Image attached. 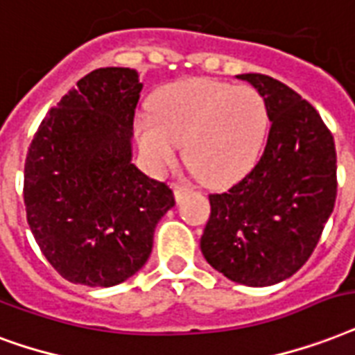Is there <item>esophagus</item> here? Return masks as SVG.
Wrapping results in <instances>:
<instances>
[{"instance_id": "34e87169", "label": "esophagus", "mask_w": 355, "mask_h": 355, "mask_svg": "<svg viewBox=\"0 0 355 355\" xmlns=\"http://www.w3.org/2000/svg\"><path fill=\"white\" fill-rule=\"evenodd\" d=\"M173 193H175V199H177V201H180L184 196H188L189 188L180 182H175L173 184Z\"/></svg>"}]
</instances>
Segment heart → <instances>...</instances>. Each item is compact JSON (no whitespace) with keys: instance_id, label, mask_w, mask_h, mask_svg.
Instances as JSON below:
<instances>
[{"instance_id":"1","label":"heart","mask_w":355,"mask_h":355,"mask_svg":"<svg viewBox=\"0 0 355 355\" xmlns=\"http://www.w3.org/2000/svg\"><path fill=\"white\" fill-rule=\"evenodd\" d=\"M153 115H137L134 132L156 169L177 159L180 145L189 167L212 186H225L257 164L266 145V100L250 85L193 78L166 85L150 100Z\"/></svg>"}]
</instances>
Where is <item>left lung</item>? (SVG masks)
Returning <instances> with one entry per match:
<instances>
[{
    "label": "left lung",
    "instance_id": "left-lung-1",
    "mask_svg": "<svg viewBox=\"0 0 355 355\" xmlns=\"http://www.w3.org/2000/svg\"><path fill=\"white\" fill-rule=\"evenodd\" d=\"M264 96L266 148L257 166L223 193H212L201 236L207 262L227 279L270 286L304 266L337 197L334 135L315 107L285 83L240 74Z\"/></svg>",
    "mask_w": 355,
    "mask_h": 355
}]
</instances>
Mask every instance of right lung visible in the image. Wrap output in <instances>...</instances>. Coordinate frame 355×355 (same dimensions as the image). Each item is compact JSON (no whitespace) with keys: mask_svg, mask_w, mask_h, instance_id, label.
<instances>
[{"mask_svg":"<svg viewBox=\"0 0 355 355\" xmlns=\"http://www.w3.org/2000/svg\"><path fill=\"white\" fill-rule=\"evenodd\" d=\"M143 83L96 69L50 110L27 150L24 202L42 255L70 283L113 286L139 272L173 189L132 164Z\"/></svg>","mask_w":355,"mask_h":355,"instance_id":"obj_1","label":"right lung"}]
</instances>
